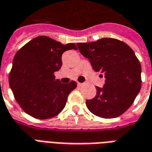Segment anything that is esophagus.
Wrapping results in <instances>:
<instances>
[{
    "label": "esophagus",
    "mask_w": 152,
    "mask_h": 152,
    "mask_svg": "<svg viewBox=\"0 0 152 152\" xmlns=\"http://www.w3.org/2000/svg\"><path fill=\"white\" fill-rule=\"evenodd\" d=\"M77 86H83V83L77 82Z\"/></svg>",
    "instance_id": "esophagus-1"
}]
</instances>
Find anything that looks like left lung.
<instances>
[{
	"instance_id": "obj_1",
	"label": "left lung",
	"mask_w": 152,
	"mask_h": 152,
	"mask_svg": "<svg viewBox=\"0 0 152 152\" xmlns=\"http://www.w3.org/2000/svg\"><path fill=\"white\" fill-rule=\"evenodd\" d=\"M80 52L95 72L105 76L94 99L86 100L90 112L102 118L120 116L130 107L141 89V64L130 47L114 38L77 43Z\"/></svg>"
}]
</instances>
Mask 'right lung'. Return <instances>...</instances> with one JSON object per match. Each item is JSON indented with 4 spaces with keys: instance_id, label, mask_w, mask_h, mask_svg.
I'll use <instances>...</instances> for the list:
<instances>
[{
    "instance_id": "add662e5",
    "label": "right lung",
    "mask_w": 152,
    "mask_h": 152,
    "mask_svg": "<svg viewBox=\"0 0 152 152\" xmlns=\"http://www.w3.org/2000/svg\"><path fill=\"white\" fill-rule=\"evenodd\" d=\"M76 49L75 44L63 45L40 36L16 53L10 74V86L26 113L44 120L63 111L69 94L76 88V83L72 80L63 84L55 80L54 72L62 66L63 53Z\"/></svg>"
}]
</instances>
